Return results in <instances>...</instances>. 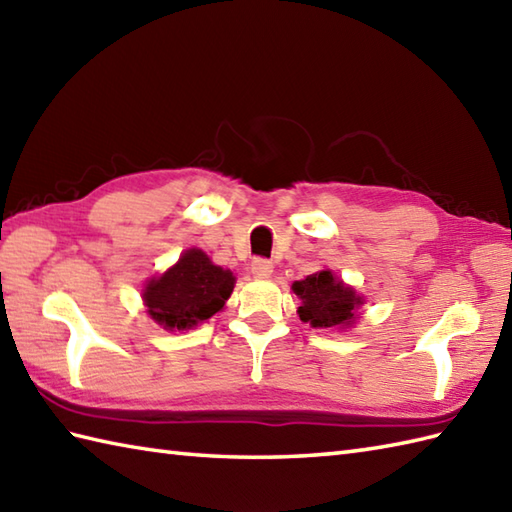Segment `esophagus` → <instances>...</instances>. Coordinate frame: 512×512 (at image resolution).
Here are the masks:
<instances>
[{
	"label": "esophagus",
	"instance_id": "34e87169",
	"mask_svg": "<svg viewBox=\"0 0 512 512\" xmlns=\"http://www.w3.org/2000/svg\"><path fill=\"white\" fill-rule=\"evenodd\" d=\"M250 270H253V275L257 277H270L273 275V262L264 257H257L253 259V264H250Z\"/></svg>",
	"mask_w": 512,
	"mask_h": 512
}]
</instances>
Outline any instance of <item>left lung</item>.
I'll return each mask as SVG.
<instances>
[{"label":"left lung","mask_w":512,"mask_h":512,"mask_svg":"<svg viewBox=\"0 0 512 512\" xmlns=\"http://www.w3.org/2000/svg\"><path fill=\"white\" fill-rule=\"evenodd\" d=\"M295 295L301 299L299 319L310 323L312 328H343L352 325L356 308L361 306V297L354 295L341 279H336L330 270L308 275L306 279L292 284Z\"/></svg>","instance_id":"obj_1"}]
</instances>
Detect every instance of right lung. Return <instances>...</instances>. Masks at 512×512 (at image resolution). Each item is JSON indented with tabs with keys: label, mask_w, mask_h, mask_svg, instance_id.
<instances>
[{
	"label": "right lung",
	"mask_w": 512,
	"mask_h": 512,
	"mask_svg": "<svg viewBox=\"0 0 512 512\" xmlns=\"http://www.w3.org/2000/svg\"><path fill=\"white\" fill-rule=\"evenodd\" d=\"M235 277L215 266L202 250L191 248L178 264L145 288V306L151 319L165 330H189L224 308Z\"/></svg>",
	"instance_id": "add662e5"
}]
</instances>
